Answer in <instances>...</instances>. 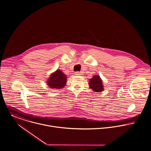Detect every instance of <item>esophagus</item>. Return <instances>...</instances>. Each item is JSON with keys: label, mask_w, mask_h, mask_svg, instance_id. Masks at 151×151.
I'll return each instance as SVG.
<instances>
[{"label": "esophagus", "mask_w": 151, "mask_h": 151, "mask_svg": "<svg viewBox=\"0 0 151 151\" xmlns=\"http://www.w3.org/2000/svg\"><path fill=\"white\" fill-rule=\"evenodd\" d=\"M76 74L79 76V75H81L82 73H81V72H79V71H76Z\"/></svg>", "instance_id": "esophagus-1"}]
</instances>
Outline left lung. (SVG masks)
<instances>
[{
    "instance_id": "left-lung-1",
    "label": "left lung",
    "mask_w": 151,
    "mask_h": 151,
    "mask_svg": "<svg viewBox=\"0 0 151 151\" xmlns=\"http://www.w3.org/2000/svg\"><path fill=\"white\" fill-rule=\"evenodd\" d=\"M89 86L90 87L96 92H101L103 91V85L99 76H95L90 79Z\"/></svg>"
}]
</instances>
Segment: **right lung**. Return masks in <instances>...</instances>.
<instances>
[{
    "instance_id": "right-lung-1",
    "label": "right lung",
    "mask_w": 151,
    "mask_h": 151,
    "mask_svg": "<svg viewBox=\"0 0 151 151\" xmlns=\"http://www.w3.org/2000/svg\"><path fill=\"white\" fill-rule=\"evenodd\" d=\"M66 78V75L61 71L58 70L51 75L47 81V84L51 88L60 89L65 86Z\"/></svg>"
}]
</instances>
